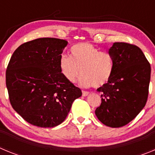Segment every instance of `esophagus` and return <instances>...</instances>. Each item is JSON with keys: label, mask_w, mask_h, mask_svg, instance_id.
<instances>
[{"label": "esophagus", "mask_w": 155, "mask_h": 155, "mask_svg": "<svg viewBox=\"0 0 155 155\" xmlns=\"http://www.w3.org/2000/svg\"><path fill=\"white\" fill-rule=\"evenodd\" d=\"M88 94H89V92H88V91H82V96H87Z\"/></svg>", "instance_id": "esophagus-1"}]
</instances>
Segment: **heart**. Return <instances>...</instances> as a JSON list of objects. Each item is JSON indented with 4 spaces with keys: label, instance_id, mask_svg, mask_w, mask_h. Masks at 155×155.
<instances>
[{
    "label": "heart",
    "instance_id": "heart-1",
    "mask_svg": "<svg viewBox=\"0 0 155 155\" xmlns=\"http://www.w3.org/2000/svg\"><path fill=\"white\" fill-rule=\"evenodd\" d=\"M71 57L62 55L59 61L61 74L70 83H74L81 73L80 84L85 87H98L106 84L114 70L113 57L100 51L89 42L74 45Z\"/></svg>",
    "mask_w": 155,
    "mask_h": 155
}]
</instances>
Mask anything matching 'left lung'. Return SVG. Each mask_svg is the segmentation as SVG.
<instances>
[{
  "label": "left lung",
  "mask_w": 155,
  "mask_h": 155,
  "mask_svg": "<svg viewBox=\"0 0 155 155\" xmlns=\"http://www.w3.org/2000/svg\"><path fill=\"white\" fill-rule=\"evenodd\" d=\"M114 70L109 81L98 87L102 102L95 115L105 126L121 127L132 121L147 102L150 63L142 50L127 42H114L109 50Z\"/></svg>",
  "instance_id": "obj_1"
}]
</instances>
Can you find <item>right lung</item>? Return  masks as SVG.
<instances>
[{
    "label": "right lung",
    "instance_id": "1",
    "mask_svg": "<svg viewBox=\"0 0 155 155\" xmlns=\"http://www.w3.org/2000/svg\"><path fill=\"white\" fill-rule=\"evenodd\" d=\"M68 42L39 38L19 46L6 70L12 108L30 124L54 127L64 121L81 90L66 80L59 61Z\"/></svg>",
    "mask_w": 155,
    "mask_h": 155
}]
</instances>
